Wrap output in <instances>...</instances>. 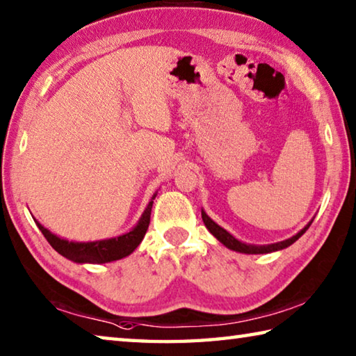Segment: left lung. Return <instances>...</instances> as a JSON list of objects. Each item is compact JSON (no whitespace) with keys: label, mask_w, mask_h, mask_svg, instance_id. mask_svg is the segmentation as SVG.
Instances as JSON below:
<instances>
[{"label":"left lung","mask_w":356,"mask_h":356,"mask_svg":"<svg viewBox=\"0 0 356 356\" xmlns=\"http://www.w3.org/2000/svg\"><path fill=\"white\" fill-rule=\"evenodd\" d=\"M201 215H202L204 225H206V227L209 229V232L212 234V236L218 240V242L225 245L226 248L237 251V252H243V254H267V252L284 250V248H287V246H291L293 242H297V240L303 236L306 231H308V227L311 226L312 220H314L312 218L308 225L301 229L300 232L295 234L293 237L282 240V242H276V243H270V245H252V243H245V242H242V240L234 237L231 232H227L226 229H222L220 225H216V222L210 218V216L204 212V210H201Z\"/></svg>","instance_id":"obj_1"}]
</instances>
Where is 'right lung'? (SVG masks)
I'll use <instances>...</instances> for the list:
<instances>
[{
  "mask_svg": "<svg viewBox=\"0 0 356 356\" xmlns=\"http://www.w3.org/2000/svg\"><path fill=\"white\" fill-rule=\"evenodd\" d=\"M155 196L156 191L154 193L152 200L149 201L146 210H144L141 215V218L138 220L136 225L131 227L129 232L120 234V236L111 238L94 240V242H69V240L58 237L56 234L48 231V229L42 226L38 220L34 221L40 229V232L44 234V237L48 240V243H50L59 254L69 259V261L76 264H106L127 257L136 250V246L141 243V240L146 236V231L149 227L150 210H152Z\"/></svg>",
  "mask_w": 356,
  "mask_h": 356,
  "instance_id": "right-lung-1",
  "label": "right lung"
}]
</instances>
